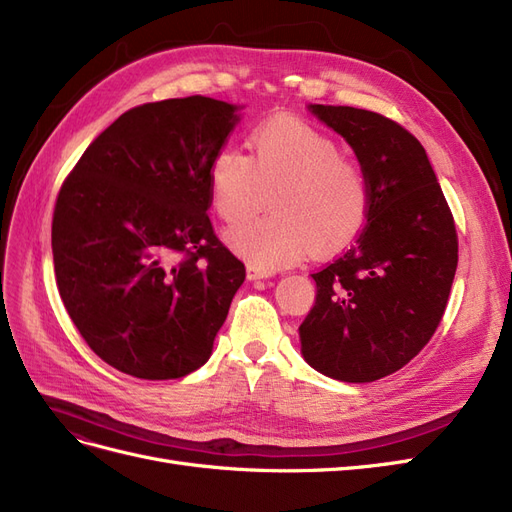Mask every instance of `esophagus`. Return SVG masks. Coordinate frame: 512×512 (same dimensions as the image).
Listing matches in <instances>:
<instances>
[{"label":"esophagus","mask_w":512,"mask_h":512,"mask_svg":"<svg viewBox=\"0 0 512 512\" xmlns=\"http://www.w3.org/2000/svg\"><path fill=\"white\" fill-rule=\"evenodd\" d=\"M273 273L271 271H265V269H258V267H247V280H267V277H271Z\"/></svg>","instance_id":"esophagus-1"}]
</instances>
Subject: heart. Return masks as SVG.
Here are the masks:
<instances>
[{
    "mask_svg": "<svg viewBox=\"0 0 512 512\" xmlns=\"http://www.w3.org/2000/svg\"><path fill=\"white\" fill-rule=\"evenodd\" d=\"M254 158L224 147L209 168V192L220 218L250 220L271 194L273 213L228 230V243L258 269L288 267L309 250L333 252L359 235L369 209L363 170L339 156L331 136L294 117L262 123Z\"/></svg>",
    "mask_w": 512,
    "mask_h": 512,
    "instance_id": "1",
    "label": "heart"
}]
</instances>
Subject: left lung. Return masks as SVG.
I'll return each instance as SVG.
<instances>
[{
  "label": "left lung",
  "instance_id": "8db88e82",
  "mask_svg": "<svg viewBox=\"0 0 512 512\" xmlns=\"http://www.w3.org/2000/svg\"><path fill=\"white\" fill-rule=\"evenodd\" d=\"M352 147L367 181V224L331 265L312 273L316 303L299 327L309 367L374 382L404 367L438 329L457 271L451 209L423 145L378 113L307 104Z\"/></svg>",
  "mask_w": 512,
  "mask_h": 512
}]
</instances>
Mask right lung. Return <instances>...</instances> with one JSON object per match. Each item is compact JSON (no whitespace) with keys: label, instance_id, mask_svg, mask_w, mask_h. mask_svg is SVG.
<instances>
[{"label":"right lung","instance_id":"add662e5","mask_svg":"<svg viewBox=\"0 0 512 512\" xmlns=\"http://www.w3.org/2000/svg\"><path fill=\"white\" fill-rule=\"evenodd\" d=\"M241 108L205 96L136 106L61 185L51 232L61 301L123 374L173 380L205 365L245 280L207 215L209 168Z\"/></svg>","mask_w":512,"mask_h":512}]
</instances>
